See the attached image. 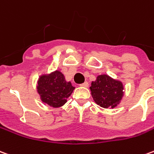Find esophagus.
Returning a JSON list of instances; mask_svg holds the SVG:
<instances>
[{
	"label": "esophagus",
	"instance_id": "1",
	"mask_svg": "<svg viewBox=\"0 0 154 154\" xmlns=\"http://www.w3.org/2000/svg\"><path fill=\"white\" fill-rule=\"evenodd\" d=\"M81 87H83V88H88V82H83V83H82V84H80Z\"/></svg>",
	"mask_w": 154,
	"mask_h": 154
}]
</instances>
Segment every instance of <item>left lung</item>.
I'll return each instance as SVG.
<instances>
[{"label": "left lung", "instance_id": "left-lung-1", "mask_svg": "<svg viewBox=\"0 0 154 154\" xmlns=\"http://www.w3.org/2000/svg\"><path fill=\"white\" fill-rule=\"evenodd\" d=\"M95 103L104 108H113L119 104L123 96V85L106 74L99 75L90 87Z\"/></svg>", "mask_w": 154, "mask_h": 154}]
</instances>
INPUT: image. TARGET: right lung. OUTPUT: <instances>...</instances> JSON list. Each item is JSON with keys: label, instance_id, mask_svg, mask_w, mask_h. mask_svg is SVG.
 Here are the masks:
<instances>
[{"label": "right lung", "instance_id": "right-lung-1", "mask_svg": "<svg viewBox=\"0 0 154 154\" xmlns=\"http://www.w3.org/2000/svg\"><path fill=\"white\" fill-rule=\"evenodd\" d=\"M36 88L42 101L52 107L63 106L75 89L71 82L65 80L64 75L60 71L42 75Z\"/></svg>", "mask_w": 154, "mask_h": 154}]
</instances>
